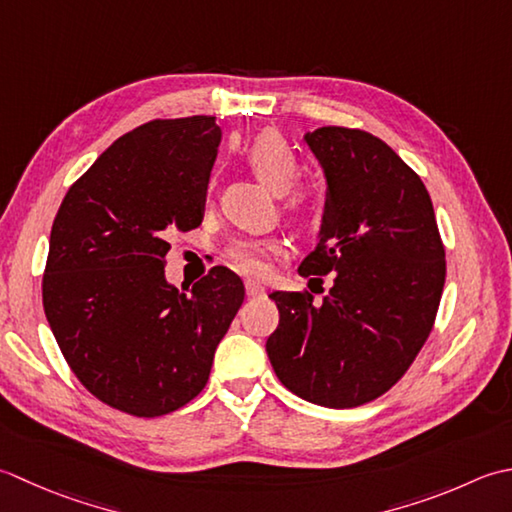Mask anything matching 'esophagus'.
I'll return each instance as SVG.
<instances>
[{
	"label": "esophagus",
	"instance_id": "1",
	"mask_svg": "<svg viewBox=\"0 0 512 512\" xmlns=\"http://www.w3.org/2000/svg\"><path fill=\"white\" fill-rule=\"evenodd\" d=\"M245 291H247V296H260V294H265V287L258 285L256 280H245Z\"/></svg>",
	"mask_w": 512,
	"mask_h": 512
}]
</instances>
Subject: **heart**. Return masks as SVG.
I'll return each mask as SVG.
<instances>
[{"label":"heart","mask_w":512,"mask_h":512,"mask_svg":"<svg viewBox=\"0 0 512 512\" xmlns=\"http://www.w3.org/2000/svg\"><path fill=\"white\" fill-rule=\"evenodd\" d=\"M245 159L249 168L263 181L271 192L286 194L298 183L300 165L298 159L291 152L287 141L276 132H263L247 145ZM287 210L302 218L309 212V201L305 194L290 192L287 195ZM285 252V245L278 238H234L227 245L225 254L238 271L243 274L260 276L265 274L269 267V260Z\"/></svg>","instance_id":"heart-1"}]
</instances>
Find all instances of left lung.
I'll list each match as a JSON object with an SVG mask.
<instances>
[{"mask_svg":"<svg viewBox=\"0 0 512 512\" xmlns=\"http://www.w3.org/2000/svg\"><path fill=\"white\" fill-rule=\"evenodd\" d=\"M327 179L318 245L298 274L329 294L274 291L267 356L298 398L351 409L387 393L433 329L446 260L431 196L382 139L327 125L305 134Z\"/></svg>","mask_w":512,"mask_h":512,"instance_id":"1","label":"left lung"}]
</instances>
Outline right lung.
<instances>
[{
	"label": "right lung",
	"instance_id": "right-lung-1",
	"mask_svg": "<svg viewBox=\"0 0 512 512\" xmlns=\"http://www.w3.org/2000/svg\"><path fill=\"white\" fill-rule=\"evenodd\" d=\"M218 143L203 114L143 123L70 187L52 223L48 325L72 373L112 409L159 417L194 400L243 305L227 267L192 289L165 280L170 236L203 221Z\"/></svg>",
	"mask_w": 512,
	"mask_h": 512
}]
</instances>
